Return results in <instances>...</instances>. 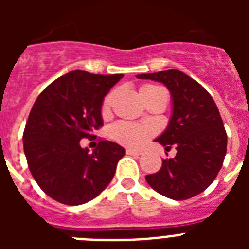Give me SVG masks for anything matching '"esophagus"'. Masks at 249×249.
<instances>
[{
  "label": "esophagus",
  "mask_w": 249,
  "mask_h": 249,
  "mask_svg": "<svg viewBox=\"0 0 249 249\" xmlns=\"http://www.w3.org/2000/svg\"><path fill=\"white\" fill-rule=\"evenodd\" d=\"M126 153H127V155H129V156H140V155H142V151H137V149L128 148L126 151Z\"/></svg>",
  "instance_id": "esophagus-1"
}]
</instances>
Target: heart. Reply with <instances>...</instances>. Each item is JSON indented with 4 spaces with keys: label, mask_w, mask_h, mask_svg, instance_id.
I'll return each mask as SVG.
<instances>
[{
    "label": "heart",
    "mask_w": 249,
    "mask_h": 249,
    "mask_svg": "<svg viewBox=\"0 0 249 249\" xmlns=\"http://www.w3.org/2000/svg\"><path fill=\"white\" fill-rule=\"evenodd\" d=\"M158 91H163V89L155 85H144L141 87L140 93L142 100H146L147 97L152 96L153 93ZM112 101H113V93H109L108 96H106L102 103V116L106 117L108 116L111 112ZM112 136L117 142L124 144L128 147H138L141 144H143L147 141V138L151 136V129L147 127L140 126L136 123L129 122H120L117 124H114L112 128Z\"/></svg>",
    "instance_id": "1"
}]
</instances>
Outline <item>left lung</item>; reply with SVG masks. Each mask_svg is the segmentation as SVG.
<instances>
[{"label":"left lung","instance_id":"1","mask_svg":"<svg viewBox=\"0 0 249 249\" xmlns=\"http://www.w3.org/2000/svg\"><path fill=\"white\" fill-rule=\"evenodd\" d=\"M136 77L163 83L172 98L168 126L155 141L166 149L176 146L177 153L162 160L158 172L147 175V183L175 201L199 195L214 181L227 152V133L212 96L179 70Z\"/></svg>","mask_w":249,"mask_h":249}]
</instances>
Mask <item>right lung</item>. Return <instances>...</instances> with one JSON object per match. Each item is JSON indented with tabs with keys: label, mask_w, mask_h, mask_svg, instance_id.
<instances>
[{
	"label": "right lung",
	"mask_w": 249,
	"mask_h": 249,
	"mask_svg": "<svg viewBox=\"0 0 249 249\" xmlns=\"http://www.w3.org/2000/svg\"><path fill=\"white\" fill-rule=\"evenodd\" d=\"M122 77L74 70L37 97L23 132V149L35 181L54 201L87 203L112 181L126 149L100 141L89 153L80 141L94 137L103 126V98Z\"/></svg>",
	"instance_id": "add662e5"
}]
</instances>
